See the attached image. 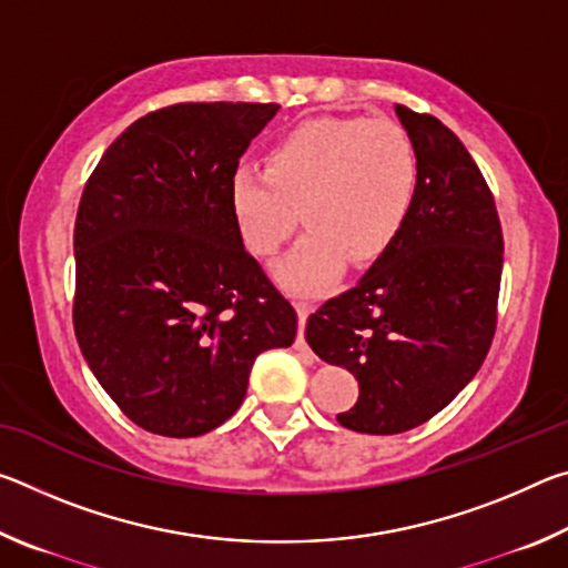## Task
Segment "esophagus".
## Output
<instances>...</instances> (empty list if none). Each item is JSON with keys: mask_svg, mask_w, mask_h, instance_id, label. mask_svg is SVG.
Masks as SVG:
<instances>
[{"mask_svg": "<svg viewBox=\"0 0 568 568\" xmlns=\"http://www.w3.org/2000/svg\"><path fill=\"white\" fill-rule=\"evenodd\" d=\"M295 311H297V325H301V331H297L295 348L305 353V351H311V348H307V343H305V323H307V318H311L313 305L305 303V301H297V303H295Z\"/></svg>", "mask_w": 568, "mask_h": 568, "instance_id": "esophagus-1", "label": "esophagus"}]
</instances>
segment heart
Here are the masks:
<instances>
[{"mask_svg":"<svg viewBox=\"0 0 568 568\" xmlns=\"http://www.w3.org/2000/svg\"><path fill=\"white\" fill-rule=\"evenodd\" d=\"M420 185V162L400 124L368 118H318L295 124L267 150L265 168L240 162L227 203L237 235L271 257L297 225L307 233L273 273L297 295L338 281L348 257L376 261L400 235Z\"/></svg>","mask_w":568,"mask_h":568,"instance_id":"b5f03b06","label":"heart"}]
</instances>
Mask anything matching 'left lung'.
I'll list each match as a JSON object with an SVG mask.
<instances>
[{"label": "left lung", "mask_w": 568, "mask_h": 568, "mask_svg": "<svg viewBox=\"0 0 568 568\" xmlns=\"http://www.w3.org/2000/svg\"><path fill=\"white\" fill-rule=\"evenodd\" d=\"M420 162L406 227L358 283L315 311L305 341L358 381L338 423L403 434L444 410L484 363L496 331L504 235L484 175L444 122L396 104Z\"/></svg>", "instance_id": "8db88e82"}]
</instances>
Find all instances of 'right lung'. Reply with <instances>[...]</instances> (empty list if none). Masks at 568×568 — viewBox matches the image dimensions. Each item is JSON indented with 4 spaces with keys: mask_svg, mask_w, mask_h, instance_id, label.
<instances>
[{
    "mask_svg": "<svg viewBox=\"0 0 568 568\" xmlns=\"http://www.w3.org/2000/svg\"><path fill=\"white\" fill-rule=\"evenodd\" d=\"M281 104L185 102L132 122L84 185L74 333L124 416L192 438L240 408L297 315L243 245L227 185Z\"/></svg>",
    "mask_w": 568,
    "mask_h": 568,
    "instance_id": "add662e5",
    "label": "right lung"
}]
</instances>
